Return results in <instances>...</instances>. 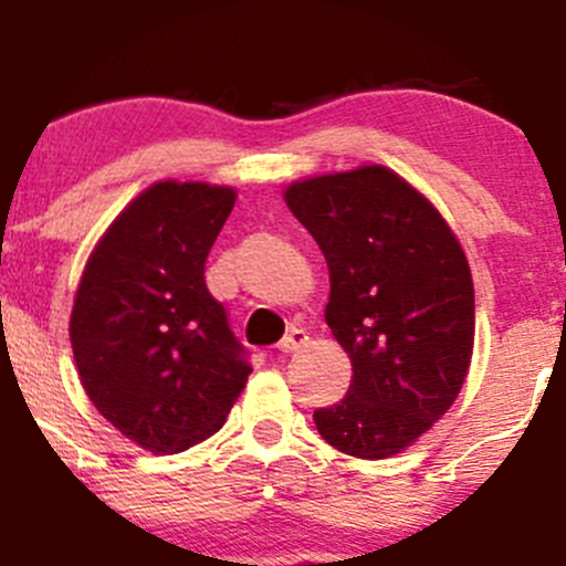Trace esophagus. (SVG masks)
I'll use <instances>...</instances> for the list:
<instances>
[{
	"instance_id": "esophagus-1",
	"label": "esophagus",
	"mask_w": 566,
	"mask_h": 566,
	"mask_svg": "<svg viewBox=\"0 0 566 566\" xmlns=\"http://www.w3.org/2000/svg\"><path fill=\"white\" fill-rule=\"evenodd\" d=\"M306 342H310V334H306L304 328H290L287 334H284V339L279 342V350L282 353H295V350H301V347L306 345Z\"/></svg>"
}]
</instances>
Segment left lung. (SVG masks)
<instances>
[{
  "mask_svg": "<svg viewBox=\"0 0 566 566\" xmlns=\"http://www.w3.org/2000/svg\"><path fill=\"white\" fill-rule=\"evenodd\" d=\"M328 262L325 323L350 353L345 399L315 410L339 452L384 460L454 402L473 350V282L436 208L386 167L293 182L284 193Z\"/></svg>",
  "mask_w": 566,
  "mask_h": 566,
  "instance_id": "1",
  "label": "left lung"
}]
</instances>
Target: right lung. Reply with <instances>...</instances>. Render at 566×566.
<instances>
[{
	"instance_id": "1",
	"label": "right lung",
	"mask_w": 566,
	"mask_h": 566,
	"mask_svg": "<svg viewBox=\"0 0 566 566\" xmlns=\"http://www.w3.org/2000/svg\"><path fill=\"white\" fill-rule=\"evenodd\" d=\"M235 191L156 182L117 216L84 268L71 345L87 397L125 438L175 454L224 424L249 350L205 284Z\"/></svg>"
}]
</instances>
